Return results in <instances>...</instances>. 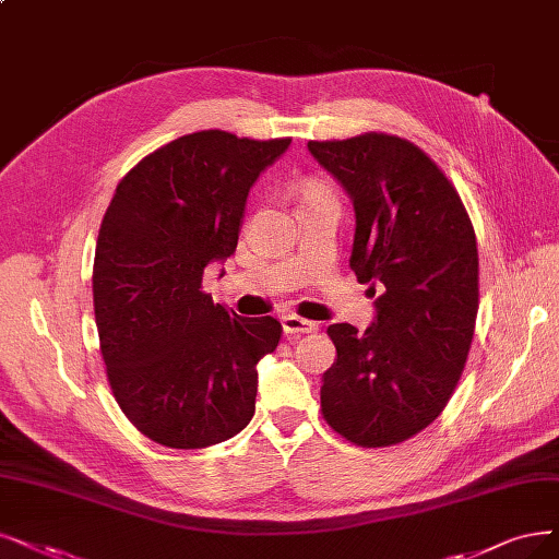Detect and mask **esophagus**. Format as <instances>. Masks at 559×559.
<instances>
[{
	"instance_id": "1",
	"label": "esophagus",
	"mask_w": 559,
	"mask_h": 559,
	"mask_svg": "<svg viewBox=\"0 0 559 559\" xmlns=\"http://www.w3.org/2000/svg\"><path fill=\"white\" fill-rule=\"evenodd\" d=\"M318 324L311 322V320H304V318H297V316H285L283 318V332L287 336H301V334H311L316 332Z\"/></svg>"
}]
</instances>
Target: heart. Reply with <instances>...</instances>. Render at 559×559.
I'll return each instance as SVG.
<instances>
[{
    "label": "heart",
    "instance_id": "heart-1",
    "mask_svg": "<svg viewBox=\"0 0 559 559\" xmlns=\"http://www.w3.org/2000/svg\"><path fill=\"white\" fill-rule=\"evenodd\" d=\"M308 193H320V191H318V189H313V191H308Z\"/></svg>",
    "mask_w": 559,
    "mask_h": 559
}]
</instances>
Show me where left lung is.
Here are the masks:
<instances>
[{"mask_svg": "<svg viewBox=\"0 0 559 559\" xmlns=\"http://www.w3.org/2000/svg\"><path fill=\"white\" fill-rule=\"evenodd\" d=\"M355 204L349 266L376 285V320L326 329V424L359 447H391L440 417L467 361L479 308L477 239L461 195L417 144L386 133L308 142Z\"/></svg>", "mask_w": 559, "mask_h": 559, "instance_id": "obj_1", "label": "left lung"}]
</instances>
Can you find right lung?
Listing matches in <instances>:
<instances>
[{"label":"right lung","mask_w":559,"mask_h":559,"mask_svg":"<svg viewBox=\"0 0 559 559\" xmlns=\"http://www.w3.org/2000/svg\"><path fill=\"white\" fill-rule=\"evenodd\" d=\"M290 138L200 131L144 156L117 186L94 258V313L108 382L129 421L173 449L235 438L255 412L274 318H239L202 293L235 253L246 198Z\"/></svg>","instance_id":"1"}]
</instances>
